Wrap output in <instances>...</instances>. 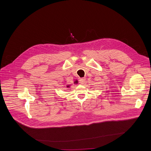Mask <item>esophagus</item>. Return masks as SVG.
<instances>
[{
    "label": "esophagus",
    "mask_w": 151,
    "mask_h": 151,
    "mask_svg": "<svg viewBox=\"0 0 151 151\" xmlns=\"http://www.w3.org/2000/svg\"><path fill=\"white\" fill-rule=\"evenodd\" d=\"M79 82L81 84H83L85 82V79L84 78H80L79 79Z\"/></svg>",
    "instance_id": "1"
}]
</instances>
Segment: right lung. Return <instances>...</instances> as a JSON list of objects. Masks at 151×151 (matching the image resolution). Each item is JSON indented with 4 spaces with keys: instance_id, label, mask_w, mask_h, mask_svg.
I'll use <instances>...</instances> for the list:
<instances>
[{
    "instance_id": "obj_1",
    "label": "right lung",
    "mask_w": 151,
    "mask_h": 151,
    "mask_svg": "<svg viewBox=\"0 0 151 151\" xmlns=\"http://www.w3.org/2000/svg\"><path fill=\"white\" fill-rule=\"evenodd\" d=\"M69 87V85H68V86H67V87Z\"/></svg>"
}]
</instances>
